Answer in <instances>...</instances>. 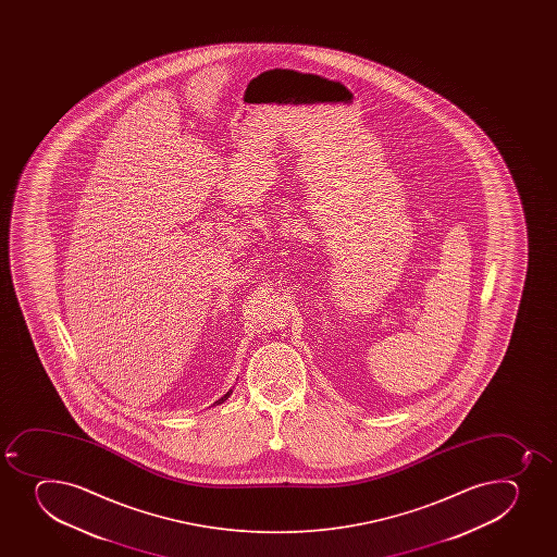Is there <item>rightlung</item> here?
<instances>
[{
  "label": "right lung",
  "mask_w": 557,
  "mask_h": 557,
  "mask_svg": "<svg viewBox=\"0 0 557 557\" xmlns=\"http://www.w3.org/2000/svg\"><path fill=\"white\" fill-rule=\"evenodd\" d=\"M232 391L226 392L225 396L221 397V399H218V401L214 403V405H221V403H225L228 397H231Z\"/></svg>",
  "instance_id": "right-lung-1"
}]
</instances>
